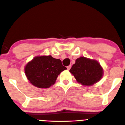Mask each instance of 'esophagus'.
<instances>
[{
  "mask_svg": "<svg viewBox=\"0 0 125 125\" xmlns=\"http://www.w3.org/2000/svg\"><path fill=\"white\" fill-rule=\"evenodd\" d=\"M71 65H69V66H67V69L68 70H70L71 69Z\"/></svg>",
  "mask_w": 125,
  "mask_h": 125,
  "instance_id": "1",
  "label": "esophagus"
}]
</instances>
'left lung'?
<instances>
[{
  "label": "left lung",
  "mask_w": 125,
  "mask_h": 125,
  "mask_svg": "<svg viewBox=\"0 0 125 125\" xmlns=\"http://www.w3.org/2000/svg\"><path fill=\"white\" fill-rule=\"evenodd\" d=\"M70 73L77 82L83 86H91L101 80L103 70L96 60L80 57L75 60Z\"/></svg>",
  "instance_id": "obj_1"
}]
</instances>
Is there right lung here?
I'll return each instance as SVG.
<instances>
[{
  "label": "right lung",
  "mask_w": 125,
  "mask_h": 125,
  "mask_svg": "<svg viewBox=\"0 0 125 125\" xmlns=\"http://www.w3.org/2000/svg\"><path fill=\"white\" fill-rule=\"evenodd\" d=\"M60 59L51 55L36 56L25 66L28 80L34 86L48 88L55 83L58 75L66 70Z\"/></svg>",
  "instance_id": "add662e5"
}]
</instances>
